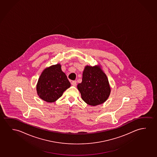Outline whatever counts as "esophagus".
Returning a JSON list of instances; mask_svg holds the SVG:
<instances>
[{
  "mask_svg": "<svg viewBox=\"0 0 157 157\" xmlns=\"http://www.w3.org/2000/svg\"><path fill=\"white\" fill-rule=\"evenodd\" d=\"M71 84H72V85H73V86H75L77 85V81H75V80L72 81V82H71Z\"/></svg>",
  "mask_w": 157,
  "mask_h": 157,
  "instance_id": "34e87169",
  "label": "esophagus"
}]
</instances>
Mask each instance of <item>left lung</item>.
I'll return each mask as SVG.
<instances>
[{
  "mask_svg": "<svg viewBox=\"0 0 157 157\" xmlns=\"http://www.w3.org/2000/svg\"><path fill=\"white\" fill-rule=\"evenodd\" d=\"M77 87L82 100L91 106L104 102L111 92L106 75L98 66L85 67L82 82L78 84Z\"/></svg>",
  "mask_w": 157,
  "mask_h": 157,
  "instance_id": "8db88e82",
  "label": "left lung"
}]
</instances>
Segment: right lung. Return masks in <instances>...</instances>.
<instances>
[{"mask_svg":"<svg viewBox=\"0 0 157 157\" xmlns=\"http://www.w3.org/2000/svg\"><path fill=\"white\" fill-rule=\"evenodd\" d=\"M71 86L66 75L57 64L46 68L39 78L36 91L39 97L48 102H55Z\"/></svg>","mask_w":157,"mask_h":157,"instance_id":"right-lung-1","label":"right lung"}]
</instances>
